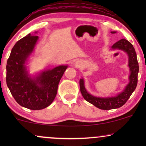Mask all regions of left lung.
<instances>
[{
  "label": "left lung",
  "instance_id": "8db88e82",
  "mask_svg": "<svg viewBox=\"0 0 146 146\" xmlns=\"http://www.w3.org/2000/svg\"><path fill=\"white\" fill-rule=\"evenodd\" d=\"M111 33L114 34L115 32H111ZM111 48L113 49L118 48L123 50L126 52L128 54V66L131 71V74L129 77V82L125 87L124 90L115 97L103 98L93 96L86 90L84 80H80V88L81 94L84 98L89 103L95 106L96 107L101 110H105L118 108L125 104L137 86V74L139 72V65L137 60L136 53H135L133 45L128 40L125 38L119 40V41L116 42Z\"/></svg>",
  "mask_w": 146,
  "mask_h": 146
}]
</instances>
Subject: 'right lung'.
Wrapping results in <instances>:
<instances>
[{"mask_svg": "<svg viewBox=\"0 0 146 146\" xmlns=\"http://www.w3.org/2000/svg\"><path fill=\"white\" fill-rule=\"evenodd\" d=\"M38 36L31 34L19 40L12 49L7 64V84L17 102L25 108L38 110L50 106L67 66L43 72L32 79L26 70L25 62L33 51Z\"/></svg>", "mask_w": 146, "mask_h": 146, "instance_id": "right-lung-1", "label": "right lung"}]
</instances>
